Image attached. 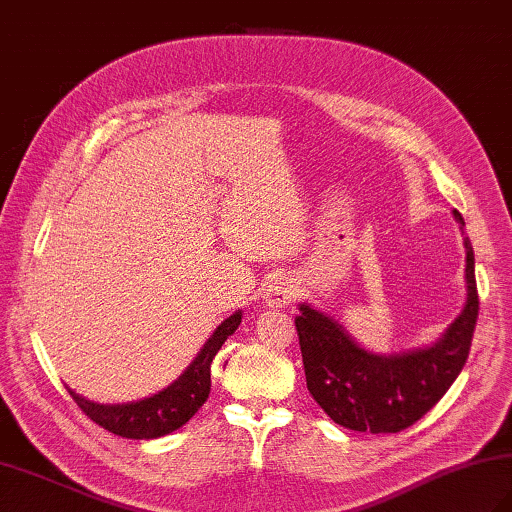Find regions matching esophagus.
<instances>
[{
    "label": "esophagus",
    "mask_w": 512,
    "mask_h": 512,
    "mask_svg": "<svg viewBox=\"0 0 512 512\" xmlns=\"http://www.w3.org/2000/svg\"><path fill=\"white\" fill-rule=\"evenodd\" d=\"M297 297V286L295 281L288 279V277H277L270 281V286L266 288V306L270 308H286L290 306L292 301Z\"/></svg>",
    "instance_id": "esophagus-1"
}]
</instances>
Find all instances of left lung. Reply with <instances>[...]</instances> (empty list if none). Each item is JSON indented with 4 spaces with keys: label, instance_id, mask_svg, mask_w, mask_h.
Returning <instances> with one entry per match:
<instances>
[{
    "label": "left lung",
    "instance_id": "1",
    "mask_svg": "<svg viewBox=\"0 0 512 512\" xmlns=\"http://www.w3.org/2000/svg\"><path fill=\"white\" fill-rule=\"evenodd\" d=\"M464 226L462 213L453 211ZM466 246V306L442 339L424 350L376 356L358 347L339 323L301 303L295 319L303 369L312 398L352 431L398 433L411 427L447 394L469 358L480 299L475 257Z\"/></svg>",
    "mask_w": 512,
    "mask_h": 512
}]
</instances>
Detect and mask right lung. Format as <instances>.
Masks as SVG:
<instances>
[{
  "label": "right lung",
  "instance_id": "add662e5",
  "mask_svg": "<svg viewBox=\"0 0 512 512\" xmlns=\"http://www.w3.org/2000/svg\"><path fill=\"white\" fill-rule=\"evenodd\" d=\"M239 323H242V312L231 314L213 332L211 339L204 343L202 352L195 356L187 372L176 383H171L167 389L158 391L151 398L127 402V405H96V402L74 394L72 389H68L70 396L85 416L94 420L99 427L116 433V436L132 440L167 436V433L187 424L209 398L213 358L220 352L228 336L237 330Z\"/></svg>",
  "mask_w": 512,
  "mask_h": 512
}]
</instances>
